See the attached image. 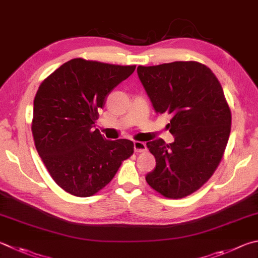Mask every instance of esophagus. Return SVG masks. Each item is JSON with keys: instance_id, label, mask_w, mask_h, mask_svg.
Wrapping results in <instances>:
<instances>
[{"instance_id": "34e87169", "label": "esophagus", "mask_w": 258, "mask_h": 258, "mask_svg": "<svg viewBox=\"0 0 258 258\" xmlns=\"http://www.w3.org/2000/svg\"><path fill=\"white\" fill-rule=\"evenodd\" d=\"M134 151L135 152H144L147 151V144L141 141L134 142Z\"/></svg>"}]
</instances>
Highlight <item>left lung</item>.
Wrapping results in <instances>:
<instances>
[{
  "label": "left lung",
  "mask_w": 258,
  "mask_h": 258,
  "mask_svg": "<svg viewBox=\"0 0 258 258\" xmlns=\"http://www.w3.org/2000/svg\"><path fill=\"white\" fill-rule=\"evenodd\" d=\"M138 76L175 141H149L156 168L145 176L168 199H182L201 188L217 169L231 130V111L217 77L199 62H172L138 68Z\"/></svg>",
  "instance_id": "1"
}]
</instances>
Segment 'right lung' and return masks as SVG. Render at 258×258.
<instances>
[{"label": "right lung", "instance_id": "add662e5", "mask_svg": "<svg viewBox=\"0 0 258 258\" xmlns=\"http://www.w3.org/2000/svg\"><path fill=\"white\" fill-rule=\"evenodd\" d=\"M134 70L73 58L39 86L31 124L37 152L54 181L71 195L96 194L133 154L132 141H109L93 127L107 96Z\"/></svg>", "mask_w": 258, "mask_h": 258}]
</instances>
